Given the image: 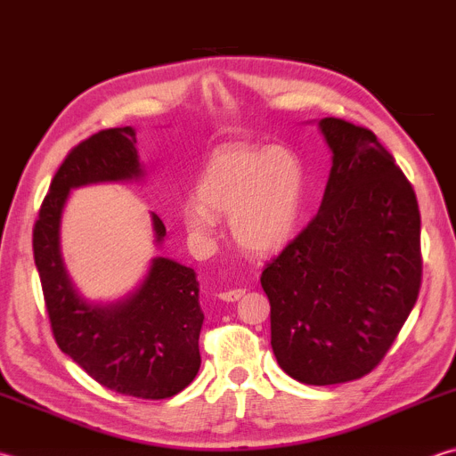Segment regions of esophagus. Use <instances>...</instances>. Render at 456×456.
<instances>
[{
    "label": "esophagus",
    "mask_w": 456,
    "mask_h": 456,
    "mask_svg": "<svg viewBox=\"0 0 456 456\" xmlns=\"http://www.w3.org/2000/svg\"><path fill=\"white\" fill-rule=\"evenodd\" d=\"M243 294H245V290H243V289H235V290L221 292V294H219V298H221V300H225V302H235V300H239L240 297H243Z\"/></svg>",
    "instance_id": "1"
}]
</instances>
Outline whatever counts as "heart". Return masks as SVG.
<instances>
[{"label":"heart","instance_id":"b5f03b06","mask_svg":"<svg viewBox=\"0 0 456 456\" xmlns=\"http://www.w3.org/2000/svg\"><path fill=\"white\" fill-rule=\"evenodd\" d=\"M306 203V174L290 150L225 146L195 182V200L182 205L190 237L213 235L217 216H229L235 243L253 255L281 251L298 229Z\"/></svg>","mask_w":456,"mask_h":456}]
</instances>
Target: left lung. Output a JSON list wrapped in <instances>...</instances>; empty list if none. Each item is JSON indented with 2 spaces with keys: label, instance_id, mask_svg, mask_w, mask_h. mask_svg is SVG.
<instances>
[{
  "label": "left lung",
  "instance_id": "1",
  "mask_svg": "<svg viewBox=\"0 0 456 456\" xmlns=\"http://www.w3.org/2000/svg\"><path fill=\"white\" fill-rule=\"evenodd\" d=\"M332 151L322 205L266 263L271 346L306 386L370 373L395 342L421 287V216L411 183L376 134L322 118Z\"/></svg>",
  "mask_w": 456,
  "mask_h": 456
}]
</instances>
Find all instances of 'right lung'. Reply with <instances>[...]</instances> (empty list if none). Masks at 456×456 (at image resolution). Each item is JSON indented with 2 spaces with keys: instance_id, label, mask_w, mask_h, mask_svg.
I'll list each match as a JSON object with an SVG mask.
<instances>
[{
  "instance_id": "1",
  "label": "right lung",
  "mask_w": 456,
  "mask_h": 456,
  "mask_svg": "<svg viewBox=\"0 0 456 456\" xmlns=\"http://www.w3.org/2000/svg\"><path fill=\"white\" fill-rule=\"evenodd\" d=\"M144 177L132 126L93 134L69 151L45 195L33 227V256L55 342L88 376L116 394L167 399L198 376L203 312L190 266L154 256L126 297L91 302L75 287L61 253V217L70 190ZM154 243L166 227L150 213Z\"/></svg>"
}]
</instances>
